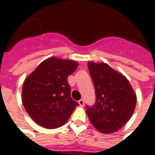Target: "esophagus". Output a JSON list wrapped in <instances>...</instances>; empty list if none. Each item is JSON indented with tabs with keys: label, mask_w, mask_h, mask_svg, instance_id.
Here are the masks:
<instances>
[{
	"label": "esophagus",
	"mask_w": 155,
	"mask_h": 155,
	"mask_svg": "<svg viewBox=\"0 0 155 155\" xmlns=\"http://www.w3.org/2000/svg\"><path fill=\"white\" fill-rule=\"evenodd\" d=\"M78 103H79V104L81 106V107H83L84 106V104H85V101H84V99H80L79 101H78Z\"/></svg>",
	"instance_id": "1"
}]
</instances>
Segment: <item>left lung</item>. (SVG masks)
Instances as JSON below:
<instances>
[{
  "mask_svg": "<svg viewBox=\"0 0 155 155\" xmlns=\"http://www.w3.org/2000/svg\"><path fill=\"white\" fill-rule=\"evenodd\" d=\"M87 66L96 94L94 105L86 106L88 117L101 133L119 130L134 113L136 94L127 78L108 64L89 61Z\"/></svg>",
  "mask_w": 155,
  "mask_h": 155,
  "instance_id": "1",
  "label": "left lung"
}]
</instances>
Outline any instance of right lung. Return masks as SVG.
<instances>
[{"mask_svg": "<svg viewBox=\"0 0 155 155\" xmlns=\"http://www.w3.org/2000/svg\"><path fill=\"white\" fill-rule=\"evenodd\" d=\"M78 63L72 60L50 57L25 78L22 88V103L36 124L46 129L64 125L78 102L70 96L68 77Z\"/></svg>", "mask_w": 155, "mask_h": 155, "instance_id": "1", "label": "right lung"}]
</instances>
